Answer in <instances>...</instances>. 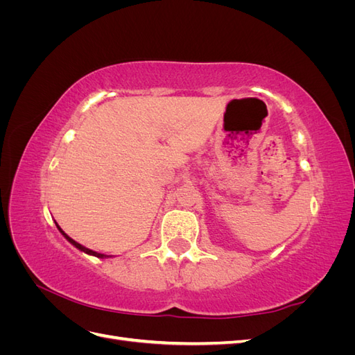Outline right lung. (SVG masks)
I'll return each instance as SVG.
<instances>
[{
  "instance_id": "add662e5",
  "label": "right lung",
  "mask_w": 355,
  "mask_h": 355,
  "mask_svg": "<svg viewBox=\"0 0 355 355\" xmlns=\"http://www.w3.org/2000/svg\"><path fill=\"white\" fill-rule=\"evenodd\" d=\"M56 227L59 228V231L63 234V237H65L71 244H73L75 247H77V249L78 250H81V252H84V253H87V254H93V256H96V257H106V254H101V253H98V252H93V250H90V249H87V247H84V245H81L80 243H77V241H75V240H72L71 237H69V235H67L65 232H63L62 230H60V227H59V225L56 223Z\"/></svg>"
}]
</instances>
